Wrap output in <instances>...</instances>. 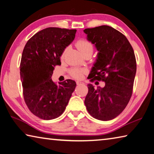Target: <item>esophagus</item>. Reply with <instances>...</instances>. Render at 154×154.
Masks as SVG:
<instances>
[{
  "instance_id": "obj_1",
  "label": "esophagus",
  "mask_w": 154,
  "mask_h": 154,
  "mask_svg": "<svg viewBox=\"0 0 154 154\" xmlns=\"http://www.w3.org/2000/svg\"><path fill=\"white\" fill-rule=\"evenodd\" d=\"M76 84L77 85H84L85 83L82 81H76Z\"/></svg>"
}]
</instances>
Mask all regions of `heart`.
I'll return each instance as SVG.
<instances>
[{
    "mask_svg": "<svg viewBox=\"0 0 154 154\" xmlns=\"http://www.w3.org/2000/svg\"><path fill=\"white\" fill-rule=\"evenodd\" d=\"M75 46L79 50V51L82 54L87 53H93L94 51V46L90 42L87 41L86 39H80L75 43ZM65 52L62 54V58L64 57ZM70 74L74 79H79L82 77L83 73L85 72L84 69H80L79 68H73L70 70Z\"/></svg>",
    "mask_w": 154,
    "mask_h": 154,
    "instance_id": "b5f03b06",
    "label": "heart"
}]
</instances>
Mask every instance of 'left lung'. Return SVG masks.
Here are the masks:
<instances>
[{
  "label": "left lung",
  "mask_w": 154,
  "mask_h": 154,
  "mask_svg": "<svg viewBox=\"0 0 154 154\" xmlns=\"http://www.w3.org/2000/svg\"><path fill=\"white\" fill-rule=\"evenodd\" d=\"M87 39L98 51L89 78L105 82L95 89L88 84L85 104L89 114L102 121L117 117L126 107L132 96L137 72V62L126 37L109 26L86 29Z\"/></svg>",
  "instance_id": "obj_1"
}]
</instances>
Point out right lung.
I'll list each match as a JSON object with an SVG mask.
<instances>
[{
  "label": "right lung",
  "instance_id": "obj_1",
  "mask_svg": "<svg viewBox=\"0 0 154 154\" xmlns=\"http://www.w3.org/2000/svg\"><path fill=\"white\" fill-rule=\"evenodd\" d=\"M75 29L49 27L35 34L25 45L20 62L24 101L32 114L44 120L62 114L76 86L66 80L57 85L51 79L54 67L75 38Z\"/></svg>",
  "mask_w": 154,
  "mask_h": 154
}]
</instances>
